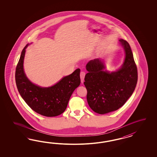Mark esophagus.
I'll use <instances>...</instances> for the list:
<instances>
[{"instance_id":"34e87169","label":"esophagus","mask_w":157,"mask_h":157,"mask_svg":"<svg viewBox=\"0 0 157 157\" xmlns=\"http://www.w3.org/2000/svg\"><path fill=\"white\" fill-rule=\"evenodd\" d=\"M85 76V72L84 71H81L80 73V77H81V82L83 83L84 82V78Z\"/></svg>"}]
</instances>
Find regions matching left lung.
Instances as JSON below:
<instances>
[{
	"instance_id": "obj_1",
	"label": "left lung",
	"mask_w": 157,
	"mask_h": 157,
	"mask_svg": "<svg viewBox=\"0 0 157 157\" xmlns=\"http://www.w3.org/2000/svg\"><path fill=\"white\" fill-rule=\"evenodd\" d=\"M125 57L121 67L115 72L104 71V63L99 59L86 64L84 85L87 89L88 104L95 113L105 114L119 109L132 95L138 82L137 67L128 43L119 40Z\"/></svg>"
}]
</instances>
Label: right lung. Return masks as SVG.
Masks as SVG:
<instances>
[{
  "instance_id": "obj_1",
  "label": "right lung",
  "mask_w": 157,
  "mask_h": 157,
  "mask_svg": "<svg viewBox=\"0 0 157 157\" xmlns=\"http://www.w3.org/2000/svg\"><path fill=\"white\" fill-rule=\"evenodd\" d=\"M27 44L22 51L15 70V82L20 95L29 106L38 114L54 117L66 109L70 97L81 83L80 69L63 78L49 87H41L32 83L24 71V59Z\"/></svg>"
}]
</instances>
